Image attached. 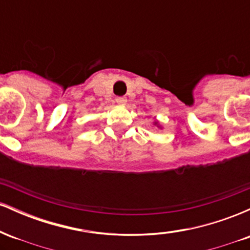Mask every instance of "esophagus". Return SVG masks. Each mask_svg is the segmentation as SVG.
<instances>
[{
  "mask_svg": "<svg viewBox=\"0 0 250 250\" xmlns=\"http://www.w3.org/2000/svg\"><path fill=\"white\" fill-rule=\"evenodd\" d=\"M115 101H116V103H119V104H125V103H127V97H125V96H117L116 99H115Z\"/></svg>",
  "mask_w": 250,
  "mask_h": 250,
  "instance_id": "obj_1",
  "label": "esophagus"
}]
</instances>
